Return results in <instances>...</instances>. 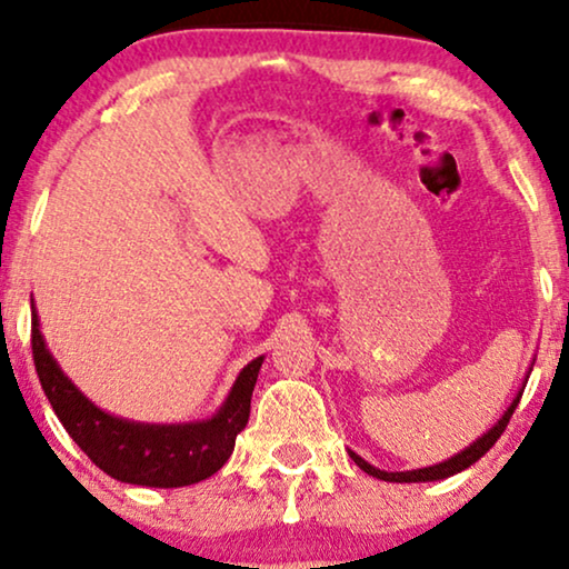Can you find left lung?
Returning <instances> with one entry per match:
<instances>
[{"instance_id": "1", "label": "left lung", "mask_w": 569, "mask_h": 569, "mask_svg": "<svg viewBox=\"0 0 569 569\" xmlns=\"http://www.w3.org/2000/svg\"><path fill=\"white\" fill-rule=\"evenodd\" d=\"M528 372H531V368H528ZM528 372H526V378H523V386L518 388L516 399H512L510 407L502 411V417L497 419V422L489 427V430L481 435V438L473 440L471 446H466L461 453L446 458V461H440V463H435V466H425V469H411V471H383V469H378V466H372V463L365 461L362 456H357L355 450H349V458H352V461L360 466L365 473H370V477L383 479V481H396V485H411V481H440V479L453 477V473H461V471L469 469V466L477 463L479 458L485 456L487 450L492 448L497 440H500V435L505 432V427H508V422H510L512 411H516V407H518L520 396H523V388L528 383Z\"/></svg>"}]
</instances>
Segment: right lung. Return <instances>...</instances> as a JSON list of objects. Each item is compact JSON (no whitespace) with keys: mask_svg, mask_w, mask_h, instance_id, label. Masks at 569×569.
<instances>
[{"mask_svg":"<svg viewBox=\"0 0 569 569\" xmlns=\"http://www.w3.org/2000/svg\"><path fill=\"white\" fill-rule=\"evenodd\" d=\"M30 310H33V360L46 399L51 401L69 438L108 477L123 485L173 489L209 479L228 463L236 438L246 430L251 415V396L263 355L238 372L236 383L212 417L170 425L134 422L100 409L72 383V378L61 370L57 357L46 347L33 300Z\"/></svg>","mask_w":569,"mask_h":569,"instance_id":"add662e5","label":"right lung"}]
</instances>
